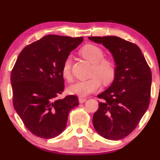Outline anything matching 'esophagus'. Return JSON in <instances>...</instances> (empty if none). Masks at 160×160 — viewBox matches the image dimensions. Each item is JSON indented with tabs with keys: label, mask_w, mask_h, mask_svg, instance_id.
I'll return each instance as SVG.
<instances>
[{
	"label": "esophagus",
	"mask_w": 160,
	"mask_h": 160,
	"mask_svg": "<svg viewBox=\"0 0 160 160\" xmlns=\"http://www.w3.org/2000/svg\"><path fill=\"white\" fill-rule=\"evenodd\" d=\"M86 101V98H83V97H79V102L80 103H83Z\"/></svg>",
	"instance_id": "obj_1"
}]
</instances>
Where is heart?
Returning a JSON list of instances; mask_svg holds the SVG:
<instances>
[{
	"label": "heart",
	"mask_w": 160,
	"mask_h": 160,
	"mask_svg": "<svg viewBox=\"0 0 160 160\" xmlns=\"http://www.w3.org/2000/svg\"><path fill=\"white\" fill-rule=\"evenodd\" d=\"M80 53L86 60L93 64L91 72L92 78L80 80L68 87L70 94L80 97L86 96L97 91L101 86V80L104 83H109L114 79L117 64L112 58H103L104 52L100 47L94 44H86L80 49ZM62 74L67 80H71V59L67 58L62 68Z\"/></svg>",
	"instance_id": "heart-1"
}]
</instances>
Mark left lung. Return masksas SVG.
Listing matches in <instances>:
<instances>
[{
  "label": "left lung",
  "instance_id": "obj_1",
  "mask_svg": "<svg viewBox=\"0 0 160 160\" xmlns=\"http://www.w3.org/2000/svg\"><path fill=\"white\" fill-rule=\"evenodd\" d=\"M111 53L117 71L111 85L98 95L103 100L92 123L101 136L120 140L135 129L149 106L152 74L136 44L116 36L89 37Z\"/></svg>",
  "mask_w": 160,
  "mask_h": 160
}]
</instances>
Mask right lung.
<instances>
[{
  "label": "right lung",
  "instance_id": "obj_1",
  "mask_svg": "<svg viewBox=\"0 0 160 160\" xmlns=\"http://www.w3.org/2000/svg\"><path fill=\"white\" fill-rule=\"evenodd\" d=\"M83 38L46 35L25 47L18 56L10 80L12 102L24 125L36 136L49 139L65 129L78 97H56L64 90V62Z\"/></svg>",
  "mask_w": 160,
  "mask_h": 160
}]
</instances>
